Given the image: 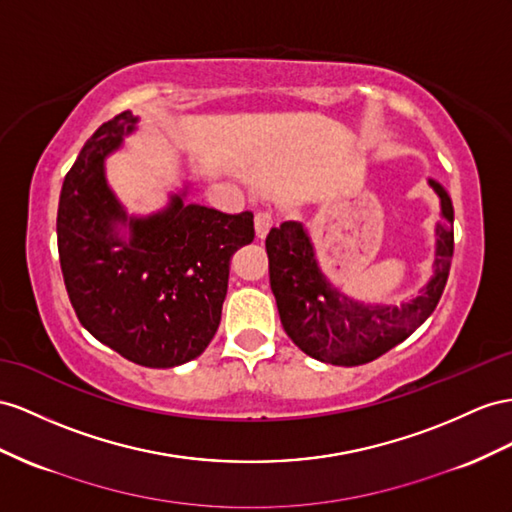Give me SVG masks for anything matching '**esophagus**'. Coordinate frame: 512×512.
<instances>
[{"mask_svg": "<svg viewBox=\"0 0 512 512\" xmlns=\"http://www.w3.org/2000/svg\"><path fill=\"white\" fill-rule=\"evenodd\" d=\"M272 225H274V218H272L270 212H257L255 214V233H257V238L264 240Z\"/></svg>", "mask_w": 512, "mask_h": 512, "instance_id": "1", "label": "esophagus"}]
</instances>
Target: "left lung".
I'll return each mask as SVG.
<instances>
[{"instance_id": "obj_1", "label": "left lung", "mask_w": 512, "mask_h": 512, "mask_svg": "<svg viewBox=\"0 0 512 512\" xmlns=\"http://www.w3.org/2000/svg\"><path fill=\"white\" fill-rule=\"evenodd\" d=\"M441 222L435 227L432 277L417 296L400 305H374L346 296L318 266L316 246L300 222L272 227L266 238L270 287L285 333L305 355L331 365H363L404 342L435 311L454 253V207L439 181Z\"/></svg>"}]
</instances>
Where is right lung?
<instances>
[{
    "mask_svg": "<svg viewBox=\"0 0 512 512\" xmlns=\"http://www.w3.org/2000/svg\"><path fill=\"white\" fill-rule=\"evenodd\" d=\"M129 110L103 123L64 177L58 253L64 285L84 329L144 368H175L212 342L229 264L255 238L253 214L186 203L129 216L106 177V160L134 134Z\"/></svg>",
    "mask_w": 512,
    "mask_h": 512,
    "instance_id": "1",
    "label": "right lung"
}]
</instances>
